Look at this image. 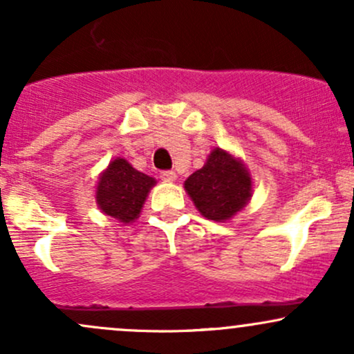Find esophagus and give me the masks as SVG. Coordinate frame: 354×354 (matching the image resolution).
Instances as JSON below:
<instances>
[{
    "label": "esophagus",
    "instance_id": "34e87169",
    "mask_svg": "<svg viewBox=\"0 0 354 354\" xmlns=\"http://www.w3.org/2000/svg\"><path fill=\"white\" fill-rule=\"evenodd\" d=\"M176 173L174 171H163L161 173V180L163 181H166V183H173V181H176Z\"/></svg>",
    "mask_w": 354,
    "mask_h": 354
}]
</instances>
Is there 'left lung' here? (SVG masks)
I'll list each match as a JSON object with an SVG mask.
<instances>
[{"label": "left lung", "mask_w": 354, "mask_h": 354, "mask_svg": "<svg viewBox=\"0 0 354 354\" xmlns=\"http://www.w3.org/2000/svg\"><path fill=\"white\" fill-rule=\"evenodd\" d=\"M185 189L203 216L225 223L250 203L253 178L239 158L213 148L205 166L185 181Z\"/></svg>", "instance_id": "obj_1"}]
</instances>
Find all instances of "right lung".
Instances as JSON below:
<instances>
[{"instance_id": "1", "label": "right lung", "mask_w": 354, "mask_h": 354, "mask_svg": "<svg viewBox=\"0 0 354 354\" xmlns=\"http://www.w3.org/2000/svg\"><path fill=\"white\" fill-rule=\"evenodd\" d=\"M154 185V178L138 171L124 158H115L109 161L106 169L100 173L95 193L96 205L101 213L128 225L140 218Z\"/></svg>"}]
</instances>
